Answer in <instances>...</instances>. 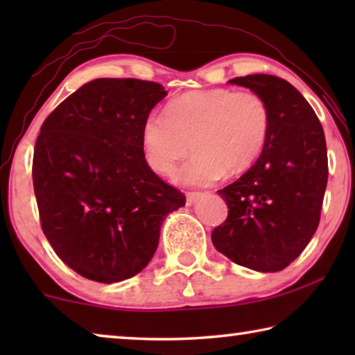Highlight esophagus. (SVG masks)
<instances>
[{
	"instance_id": "1",
	"label": "esophagus",
	"mask_w": 355,
	"mask_h": 355,
	"mask_svg": "<svg viewBox=\"0 0 355 355\" xmlns=\"http://www.w3.org/2000/svg\"><path fill=\"white\" fill-rule=\"evenodd\" d=\"M200 196L202 192H186V205H192Z\"/></svg>"
}]
</instances>
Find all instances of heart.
<instances>
[{"mask_svg":"<svg viewBox=\"0 0 355 355\" xmlns=\"http://www.w3.org/2000/svg\"><path fill=\"white\" fill-rule=\"evenodd\" d=\"M269 127L271 111L260 94L203 89L172 100L164 116H147L141 141L147 164L159 175H171L192 148L196 155L177 182L207 186L248 171L263 153Z\"/></svg>","mask_w":355,"mask_h":355,"instance_id":"1","label":"heart"}]
</instances>
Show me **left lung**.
I'll use <instances>...</instances> for the list:
<instances>
[{
  "label": "left lung",
  "instance_id": "left-lung-1",
  "mask_svg": "<svg viewBox=\"0 0 355 355\" xmlns=\"http://www.w3.org/2000/svg\"><path fill=\"white\" fill-rule=\"evenodd\" d=\"M228 83L266 100L271 127L257 163L218 191L228 216L211 241L239 266L277 272L302 254L320 224L329 175L326 137L313 107L288 81L258 73Z\"/></svg>",
  "mask_w": 355,
  "mask_h": 355
}]
</instances>
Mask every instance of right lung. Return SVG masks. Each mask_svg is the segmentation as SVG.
Segmentation results:
<instances>
[{
	"instance_id": "add662e5",
	"label": "right lung",
	"mask_w": 355,
	"mask_h": 355,
	"mask_svg": "<svg viewBox=\"0 0 355 355\" xmlns=\"http://www.w3.org/2000/svg\"><path fill=\"white\" fill-rule=\"evenodd\" d=\"M167 95L158 83L98 78L45 119L33 184L40 225L56 255L83 277L114 284L152 260L182 191L150 169L141 131Z\"/></svg>"
}]
</instances>
